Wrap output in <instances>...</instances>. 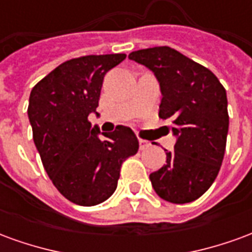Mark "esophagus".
<instances>
[{"instance_id":"1","label":"esophagus","mask_w":252,"mask_h":252,"mask_svg":"<svg viewBox=\"0 0 252 252\" xmlns=\"http://www.w3.org/2000/svg\"><path fill=\"white\" fill-rule=\"evenodd\" d=\"M151 146V143L147 142V140H143V139H139V147H140V150H147L148 147Z\"/></svg>"}]
</instances>
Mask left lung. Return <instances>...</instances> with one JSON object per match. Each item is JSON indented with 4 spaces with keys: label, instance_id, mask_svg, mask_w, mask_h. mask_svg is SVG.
<instances>
[{
    "label": "left lung",
    "instance_id": "obj_1",
    "mask_svg": "<svg viewBox=\"0 0 252 252\" xmlns=\"http://www.w3.org/2000/svg\"><path fill=\"white\" fill-rule=\"evenodd\" d=\"M154 72L162 93L159 117L177 137L166 164L150 174L155 193L173 204L197 200L211 188L222 163L229 117L227 93L217 77L170 47L131 52Z\"/></svg>",
    "mask_w": 252,
    "mask_h": 252
}]
</instances>
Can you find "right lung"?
Segmentation results:
<instances>
[{"label":"right lung","mask_w":252,"mask_h":252,"mask_svg":"<svg viewBox=\"0 0 252 252\" xmlns=\"http://www.w3.org/2000/svg\"><path fill=\"white\" fill-rule=\"evenodd\" d=\"M126 54L88 55L59 64L35 85L30 95L33 142L44 170L61 194L77 205L93 206L115 193L121 163L139 150L131 128L102 133L88 120L97 115L106 72Z\"/></svg>","instance_id":"add662e5"}]
</instances>
